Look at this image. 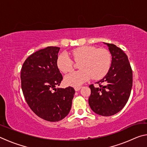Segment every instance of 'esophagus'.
I'll list each match as a JSON object with an SVG mask.
<instances>
[{
  "instance_id": "1",
  "label": "esophagus",
  "mask_w": 147,
  "mask_h": 147,
  "mask_svg": "<svg viewBox=\"0 0 147 147\" xmlns=\"http://www.w3.org/2000/svg\"><path fill=\"white\" fill-rule=\"evenodd\" d=\"M80 89H81V87H75V88H74V90H75L76 91H78Z\"/></svg>"
}]
</instances>
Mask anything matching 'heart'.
Listing matches in <instances>:
<instances>
[{
  "mask_svg": "<svg viewBox=\"0 0 147 147\" xmlns=\"http://www.w3.org/2000/svg\"><path fill=\"white\" fill-rule=\"evenodd\" d=\"M76 61L80 63V70L73 71L65 77V82L71 86H79L93 77L98 80L103 78L110 69L111 55L105 49H97L93 46H82L71 52ZM57 66L64 73L73 69V61L67 53L59 54L57 59Z\"/></svg>",
  "mask_w": 147,
  "mask_h": 147,
  "instance_id": "b5f03b06",
  "label": "heart"
}]
</instances>
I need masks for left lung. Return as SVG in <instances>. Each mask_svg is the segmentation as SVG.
Returning <instances> with one entry per match:
<instances>
[{
    "instance_id": "obj_1",
    "label": "left lung",
    "mask_w": 147,
    "mask_h": 147,
    "mask_svg": "<svg viewBox=\"0 0 147 147\" xmlns=\"http://www.w3.org/2000/svg\"><path fill=\"white\" fill-rule=\"evenodd\" d=\"M112 56L108 73L96 82L98 88L89 86V104L94 113L111 116L120 111L130 97L132 87V70L128 56L113 44L106 43Z\"/></svg>"
}]
</instances>
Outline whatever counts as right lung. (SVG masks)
Returning <instances> with one entry per match:
<instances>
[{"instance_id": "right-lung-1", "label": "right lung", "mask_w": 147, "mask_h": 147, "mask_svg": "<svg viewBox=\"0 0 147 147\" xmlns=\"http://www.w3.org/2000/svg\"><path fill=\"white\" fill-rule=\"evenodd\" d=\"M60 48L47 47L31 54L21 72V88L30 108L50 122L63 119L71 110L75 91L72 87L56 88L63 79L57 66Z\"/></svg>"}]
</instances>
